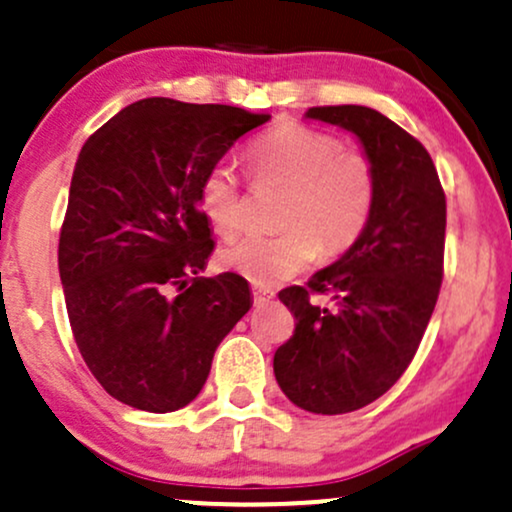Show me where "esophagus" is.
I'll use <instances>...</instances> for the list:
<instances>
[{
  "instance_id": "34e87169",
  "label": "esophagus",
  "mask_w": 512,
  "mask_h": 512,
  "mask_svg": "<svg viewBox=\"0 0 512 512\" xmlns=\"http://www.w3.org/2000/svg\"><path fill=\"white\" fill-rule=\"evenodd\" d=\"M272 298L274 291L264 289V286H255V289H252V301H255V305H267Z\"/></svg>"
}]
</instances>
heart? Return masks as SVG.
I'll list each match as a JSON object with an SVG mask.
<instances>
[{"mask_svg": "<svg viewBox=\"0 0 512 512\" xmlns=\"http://www.w3.org/2000/svg\"><path fill=\"white\" fill-rule=\"evenodd\" d=\"M255 182H276L286 192L279 202L276 236H248L221 250L223 267L252 284L291 279L317 260L337 257L361 238L378 195L373 161L330 132L308 125H281L248 149ZM204 219L223 238L243 228V190L228 163H214L197 190Z\"/></svg>", "mask_w": 512, "mask_h": 512, "instance_id": "b5f03b06", "label": "heart"}]
</instances>
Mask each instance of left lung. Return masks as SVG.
Here are the masks:
<instances>
[{"instance_id":"8db88e82","label":"left lung","mask_w":512,"mask_h":512,"mask_svg":"<svg viewBox=\"0 0 512 512\" xmlns=\"http://www.w3.org/2000/svg\"><path fill=\"white\" fill-rule=\"evenodd\" d=\"M305 117L356 134L378 195L337 262L279 293L296 332L276 349L274 375L296 407L346 414L383 397L419 349L443 281L445 192L424 144L378 110L325 105ZM310 292H330L338 308L313 306Z\"/></svg>"}]
</instances>
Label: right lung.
<instances>
[{
  "mask_svg": "<svg viewBox=\"0 0 512 512\" xmlns=\"http://www.w3.org/2000/svg\"><path fill=\"white\" fill-rule=\"evenodd\" d=\"M269 115L144 98L76 158L60 233L74 342L117 402L166 414L199 395L221 339L250 310L240 274L199 276L214 250L204 173Z\"/></svg>",
  "mask_w": 512,
  "mask_h": 512,
  "instance_id": "right-lung-1",
  "label": "right lung"
}]
</instances>
